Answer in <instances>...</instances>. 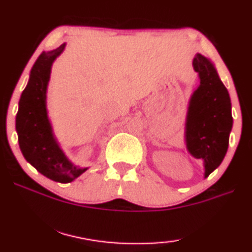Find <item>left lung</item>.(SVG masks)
<instances>
[{
	"label": "left lung",
	"instance_id": "left-lung-1",
	"mask_svg": "<svg viewBox=\"0 0 252 252\" xmlns=\"http://www.w3.org/2000/svg\"><path fill=\"white\" fill-rule=\"evenodd\" d=\"M194 70L200 86L192 94L186 120V146L195 158L204 159L205 177L213 172L226 155L233 127L229 94L213 63L195 55Z\"/></svg>",
	"mask_w": 252,
	"mask_h": 252
}]
</instances>
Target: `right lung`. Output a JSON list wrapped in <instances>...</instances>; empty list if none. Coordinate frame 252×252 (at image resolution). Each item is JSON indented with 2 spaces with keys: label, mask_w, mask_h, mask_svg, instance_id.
<instances>
[{
  "label": "right lung",
  "mask_w": 252,
  "mask_h": 252,
  "mask_svg": "<svg viewBox=\"0 0 252 252\" xmlns=\"http://www.w3.org/2000/svg\"><path fill=\"white\" fill-rule=\"evenodd\" d=\"M63 48L64 44H62L57 50L42 52L34 62L30 80L19 99L16 130L19 148L26 161L52 181L69 183L87 169H78L68 161L55 141L46 113V89L51 67Z\"/></svg>",
  "instance_id": "right-lung-1"
}]
</instances>
